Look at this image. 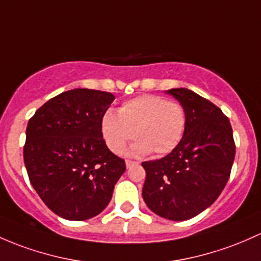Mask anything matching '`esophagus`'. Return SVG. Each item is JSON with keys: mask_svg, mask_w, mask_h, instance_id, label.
<instances>
[{"mask_svg": "<svg viewBox=\"0 0 261 261\" xmlns=\"http://www.w3.org/2000/svg\"><path fill=\"white\" fill-rule=\"evenodd\" d=\"M136 161H133V160H126V166L127 167H131V166H134V165H136Z\"/></svg>", "mask_w": 261, "mask_h": 261, "instance_id": "obj_1", "label": "esophagus"}]
</instances>
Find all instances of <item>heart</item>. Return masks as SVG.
Returning <instances> with one entry per match:
<instances>
[{"mask_svg":"<svg viewBox=\"0 0 261 261\" xmlns=\"http://www.w3.org/2000/svg\"><path fill=\"white\" fill-rule=\"evenodd\" d=\"M185 128L186 112L180 102L150 94L126 101L117 115L106 112L101 121L103 139L115 153H121L135 138L133 152L136 155H167L180 144Z\"/></svg>","mask_w":261,"mask_h":261,"instance_id":"b5f03b06","label":"heart"}]
</instances>
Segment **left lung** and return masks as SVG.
Returning <instances> with one entry per match:
<instances>
[{
	"label": "left lung",
	"mask_w": 261,
	"mask_h": 261,
	"mask_svg": "<svg viewBox=\"0 0 261 261\" xmlns=\"http://www.w3.org/2000/svg\"><path fill=\"white\" fill-rule=\"evenodd\" d=\"M186 112V128L176 149L145 161L142 197L161 218L182 221L209 207L224 190L235 159L229 119L206 98L188 89L167 90Z\"/></svg>",
	"instance_id": "1"
}]
</instances>
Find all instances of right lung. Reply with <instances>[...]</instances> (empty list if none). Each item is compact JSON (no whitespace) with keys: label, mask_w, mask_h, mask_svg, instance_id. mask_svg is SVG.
Instances as JSON below:
<instances>
[{"label":"right lung","mask_w":261,"mask_h":261,"mask_svg":"<svg viewBox=\"0 0 261 261\" xmlns=\"http://www.w3.org/2000/svg\"><path fill=\"white\" fill-rule=\"evenodd\" d=\"M114 100L100 90H70L43 103L27 123L23 161L30 182L46 206L67 220L98 215L126 170L101 131Z\"/></svg>","instance_id":"1"}]
</instances>
